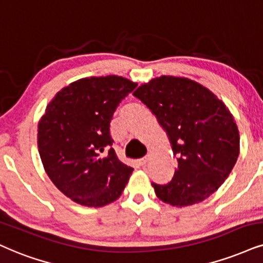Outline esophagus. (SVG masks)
Returning <instances> with one entry per match:
<instances>
[{
  "mask_svg": "<svg viewBox=\"0 0 263 263\" xmlns=\"http://www.w3.org/2000/svg\"><path fill=\"white\" fill-rule=\"evenodd\" d=\"M147 161H148V157L147 156H145V157H142V158H139L138 164H139V166H145Z\"/></svg>",
  "mask_w": 263,
  "mask_h": 263,
  "instance_id": "34e87169",
  "label": "esophagus"
}]
</instances>
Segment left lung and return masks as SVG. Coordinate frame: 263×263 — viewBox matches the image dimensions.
Instances as JSON below:
<instances>
[{
    "label": "left lung",
    "mask_w": 263,
    "mask_h": 263,
    "mask_svg": "<svg viewBox=\"0 0 263 263\" xmlns=\"http://www.w3.org/2000/svg\"><path fill=\"white\" fill-rule=\"evenodd\" d=\"M134 96L157 117L178 156L172 180L152 183L158 199L178 207L207 199L238 160L239 132L232 113L215 93L186 78H156Z\"/></svg>",
    "instance_id": "1"
}]
</instances>
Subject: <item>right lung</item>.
I'll return each instance as SVG.
<instances>
[{
	"label": "right lung",
	"instance_id": "1",
	"mask_svg": "<svg viewBox=\"0 0 263 263\" xmlns=\"http://www.w3.org/2000/svg\"><path fill=\"white\" fill-rule=\"evenodd\" d=\"M137 84L117 76L85 78L54 96L39 122L37 147L52 183L80 205L116 201L133 168L112 147L111 121Z\"/></svg>",
	"mask_w": 263,
	"mask_h": 263
}]
</instances>
